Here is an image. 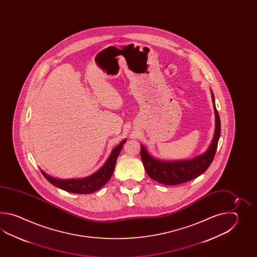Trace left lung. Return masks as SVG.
Masks as SVG:
<instances>
[{
    "label": "left lung",
    "mask_w": 257,
    "mask_h": 257,
    "mask_svg": "<svg viewBox=\"0 0 257 257\" xmlns=\"http://www.w3.org/2000/svg\"><path fill=\"white\" fill-rule=\"evenodd\" d=\"M215 112V133L212 142L205 153L191 160L165 162L153 158L146 148L141 145L142 163L148 175L165 186H175L197 178L208 169L213 161L220 136V119L215 106L213 93L211 92Z\"/></svg>",
    "instance_id": "8db88e82"
}]
</instances>
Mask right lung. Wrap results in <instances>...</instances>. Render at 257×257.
I'll use <instances>...</instances> for the list:
<instances>
[{
    "instance_id": "1",
    "label": "right lung",
    "mask_w": 257,
    "mask_h": 257,
    "mask_svg": "<svg viewBox=\"0 0 257 257\" xmlns=\"http://www.w3.org/2000/svg\"><path fill=\"white\" fill-rule=\"evenodd\" d=\"M126 140H123L118 144V146L113 150L110 154L109 158L105 162V164L100 169L92 175L82 178V179H57L48 175L44 171L41 170V173L44 177L49 181L53 186L59 187L62 190L75 194H90L97 191L102 186H104L114 173L116 159L118 157L123 148V144L126 142Z\"/></svg>"
}]
</instances>
